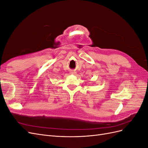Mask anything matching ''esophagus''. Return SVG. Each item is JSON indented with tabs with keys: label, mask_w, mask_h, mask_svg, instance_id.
<instances>
[{
	"label": "esophagus",
	"mask_w": 148,
	"mask_h": 148,
	"mask_svg": "<svg viewBox=\"0 0 148 148\" xmlns=\"http://www.w3.org/2000/svg\"><path fill=\"white\" fill-rule=\"evenodd\" d=\"M70 73L71 75H75V74H76V72H75V71H71L70 72Z\"/></svg>",
	"instance_id": "esophagus-1"
}]
</instances>
